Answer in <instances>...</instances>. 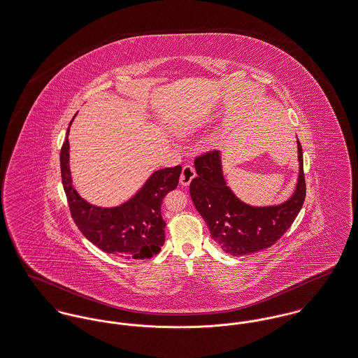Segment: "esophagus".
<instances>
[{"label":"esophagus","mask_w":358,"mask_h":358,"mask_svg":"<svg viewBox=\"0 0 358 358\" xmlns=\"http://www.w3.org/2000/svg\"><path fill=\"white\" fill-rule=\"evenodd\" d=\"M196 177V170L192 168L190 165H185L182 168V173L180 176V182L184 185V187H188L190 184V181Z\"/></svg>","instance_id":"esophagus-1"}]
</instances>
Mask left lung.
I'll list each match as a JSON object with an SVG mask.
<instances>
[{"mask_svg":"<svg viewBox=\"0 0 358 358\" xmlns=\"http://www.w3.org/2000/svg\"><path fill=\"white\" fill-rule=\"evenodd\" d=\"M299 176L292 196L281 204L250 206L235 196L223 174L219 150L194 159L197 177L190 182L192 201L210 229V238L231 255L271 248L294 223L306 199L303 150L297 139Z\"/></svg>","mask_w":358,"mask_h":358,"instance_id":"obj_1","label":"left lung"}]
</instances>
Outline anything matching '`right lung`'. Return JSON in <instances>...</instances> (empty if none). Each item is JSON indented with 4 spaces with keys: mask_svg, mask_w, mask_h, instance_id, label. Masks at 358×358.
<instances>
[{
    "mask_svg": "<svg viewBox=\"0 0 358 358\" xmlns=\"http://www.w3.org/2000/svg\"><path fill=\"white\" fill-rule=\"evenodd\" d=\"M71 123L73 120L70 126ZM70 126L61 150V173L70 212L80 231L103 252L124 259H145L158 254L165 242L166 227L161 215L162 200L170 190L177 188L182 168L155 170L141 189L117 207L93 206L73 185Z\"/></svg>",
    "mask_w": 358,
    "mask_h": 358,
    "instance_id": "right-lung-1",
    "label": "right lung"
}]
</instances>
